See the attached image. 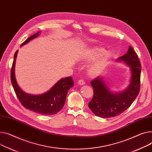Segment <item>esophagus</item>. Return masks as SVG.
Segmentation results:
<instances>
[{
    "label": "esophagus",
    "mask_w": 152,
    "mask_h": 152,
    "mask_svg": "<svg viewBox=\"0 0 152 152\" xmlns=\"http://www.w3.org/2000/svg\"><path fill=\"white\" fill-rule=\"evenodd\" d=\"M78 84H80V85H84V84H85L84 80L83 79H80L78 80Z\"/></svg>",
    "instance_id": "34e87169"
}]
</instances>
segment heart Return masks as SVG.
Listing matches in <instances>:
<instances>
[{
	"label": "heart",
	"mask_w": 152,
	"mask_h": 152,
	"mask_svg": "<svg viewBox=\"0 0 152 152\" xmlns=\"http://www.w3.org/2000/svg\"><path fill=\"white\" fill-rule=\"evenodd\" d=\"M110 57V54L106 52L103 48L95 47L88 50L84 58L87 61L94 60L99 58L90 68V72L92 74H96L100 72L106 65Z\"/></svg>",
	"instance_id": "heart-1"
}]
</instances>
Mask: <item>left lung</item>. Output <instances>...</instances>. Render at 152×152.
I'll return each mask as SVG.
<instances>
[{"label": "left lung", "mask_w": 152, "mask_h": 152, "mask_svg": "<svg viewBox=\"0 0 152 152\" xmlns=\"http://www.w3.org/2000/svg\"><path fill=\"white\" fill-rule=\"evenodd\" d=\"M118 59L126 62L131 70V83L124 92L115 94L110 92L102 77H98L90 83L94 88V96L88 107L99 117L110 118L124 113L139 93L141 65L137 54L132 47L129 46L128 52Z\"/></svg>", "instance_id": "8db88e82"}]
</instances>
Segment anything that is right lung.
Returning <instances> with one entry per match:
<instances>
[{
    "instance_id": "add662e5",
    "label": "right lung",
    "mask_w": 152,
    "mask_h": 152,
    "mask_svg": "<svg viewBox=\"0 0 152 152\" xmlns=\"http://www.w3.org/2000/svg\"><path fill=\"white\" fill-rule=\"evenodd\" d=\"M39 32L30 36L21 46L27 43L37 37ZM18 50L14 55V60L11 69V81L15 92L21 104L27 109L42 115H54L62 109L64 106L68 90L73 86L72 76L62 79L46 93L40 95H32L26 94L18 86L15 76V65Z\"/></svg>"
}]
</instances>
